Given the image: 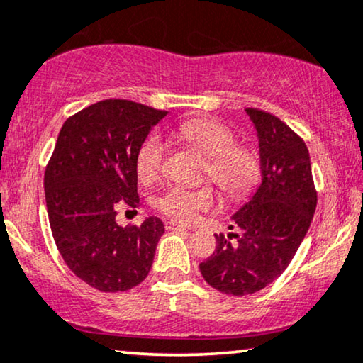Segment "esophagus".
<instances>
[{"label": "esophagus", "instance_id": "34e87169", "mask_svg": "<svg viewBox=\"0 0 363 363\" xmlns=\"http://www.w3.org/2000/svg\"><path fill=\"white\" fill-rule=\"evenodd\" d=\"M166 229L167 230H187V229H191V227L184 225V224H179V222H176V220H167Z\"/></svg>", "mask_w": 363, "mask_h": 363}]
</instances>
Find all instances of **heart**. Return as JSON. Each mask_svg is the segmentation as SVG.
Masks as SVG:
<instances>
[{
  "mask_svg": "<svg viewBox=\"0 0 363 363\" xmlns=\"http://www.w3.org/2000/svg\"><path fill=\"white\" fill-rule=\"evenodd\" d=\"M176 136L207 156L204 176L230 197L247 194L260 176V159L254 149L235 144V134L219 121L196 118L177 125ZM167 144L152 134L139 146L136 156L138 176L143 182H154L161 176ZM216 204L211 186H172L156 199V207L176 222H194L202 212Z\"/></svg>",
  "mask_w": 363,
  "mask_h": 363,
  "instance_id": "obj_1",
  "label": "heart"
}]
</instances>
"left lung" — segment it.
I'll return each mask as SVG.
<instances>
[{
    "label": "left lung",
    "instance_id": "obj_1",
    "mask_svg": "<svg viewBox=\"0 0 363 363\" xmlns=\"http://www.w3.org/2000/svg\"><path fill=\"white\" fill-rule=\"evenodd\" d=\"M245 111L257 131L262 182L232 216L229 229L238 234H216L214 254L199 265L209 286L235 297L262 291L287 269L317 207L303 139L274 114Z\"/></svg>",
    "mask_w": 363,
    "mask_h": 363
}]
</instances>
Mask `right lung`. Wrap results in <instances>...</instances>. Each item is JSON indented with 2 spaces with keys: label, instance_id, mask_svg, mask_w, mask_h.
Returning a JSON list of instances; mask_svg holds the SVG:
<instances>
[{
  "label": "right lung",
  "instance_id": "right-lung-1",
  "mask_svg": "<svg viewBox=\"0 0 363 363\" xmlns=\"http://www.w3.org/2000/svg\"><path fill=\"white\" fill-rule=\"evenodd\" d=\"M167 111L104 99L62 124L46 166L45 194L56 247L67 267L101 292L139 286L164 234L157 217L116 224L119 207L139 206V146Z\"/></svg>",
  "mask_w": 363,
  "mask_h": 363
}]
</instances>
